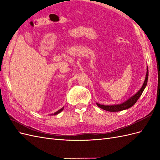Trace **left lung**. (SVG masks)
<instances>
[{"label": "left lung", "instance_id": "left-lung-1", "mask_svg": "<svg viewBox=\"0 0 160 160\" xmlns=\"http://www.w3.org/2000/svg\"><path fill=\"white\" fill-rule=\"evenodd\" d=\"M148 67L147 68V72H146V79H145L144 83L142 87V88L139 89V91L136 94H135L132 98H130L129 99H128L125 102L118 104V105H101L99 103H97V105L98 106L99 108L103 109L105 111H111V112H117V111H120L124 109H127L128 108H130L132 106L137 102V101L140 98V96L142 95L144 89L146 88L147 83H148Z\"/></svg>", "mask_w": 160, "mask_h": 160}]
</instances>
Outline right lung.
<instances>
[{
    "label": "right lung",
    "instance_id": "1",
    "mask_svg": "<svg viewBox=\"0 0 160 160\" xmlns=\"http://www.w3.org/2000/svg\"><path fill=\"white\" fill-rule=\"evenodd\" d=\"M63 108H61V109L58 110V111H57V112H55V113H51V114H50V115H57V114H58V113H59L60 112H61V111L63 110Z\"/></svg>",
    "mask_w": 160,
    "mask_h": 160
}]
</instances>
